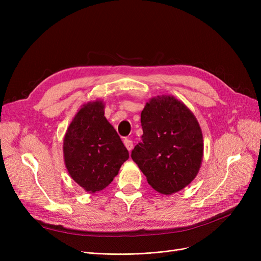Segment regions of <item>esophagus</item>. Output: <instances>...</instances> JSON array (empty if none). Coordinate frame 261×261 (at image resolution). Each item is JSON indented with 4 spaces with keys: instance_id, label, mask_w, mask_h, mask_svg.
Returning a JSON list of instances; mask_svg holds the SVG:
<instances>
[{
    "instance_id": "34e87169",
    "label": "esophagus",
    "mask_w": 261,
    "mask_h": 261,
    "mask_svg": "<svg viewBox=\"0 0 261 261\" xmlns=\"http://www.w3.org/2000/svg\"><path fill=\"white\" fill-rule=\"evenodd\" d=\"M124 145H125L126 149L128 150V151H132L134 144H133V141L130 139H124Z\"/></svg>"
}]
</instances>
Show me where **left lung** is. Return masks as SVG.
Masks as SVG:
<instances>
[{
  "label": "left lung",
  "instance_id": "8db88e82",
  "mask_svg": "<svg viewBox=\"0 0 261 261\" xmlns=\"http://www.w3.org/2000/svg\"><path fill=\"white\" fill-rule=\"evenodd\" d=\"M143 141L132 151L134 160L154 191L172 195L198 174L203 137L194 113L175 97L150 99L140 115Z\"/></svg>",
  "mask_w": 261,
  "mask_h": 261
}]
</instances>
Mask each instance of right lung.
Listing matches in <instances>:
<instances>
[{
    "label": "right lung",
    "instance_id": "right-lung-1",
    "mask_svg": "<svg viewBox=\"0 0 261 261\" xmlns=\"http://www.w3.org/2000/svg\"><path fill=\"white\" fill-rule=\"evenodd\" d=\"M63 154L69 176L94 194L111 184L129 154L105 116V102L82 106L63 139Z\"/></svg>",
    "mask_w": 261,
    "mask_h": 261
}]
</instances>
